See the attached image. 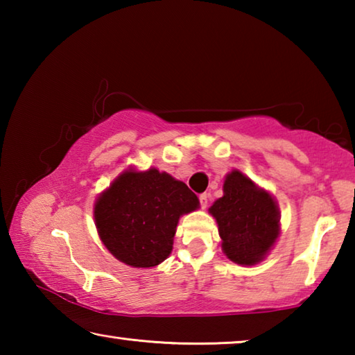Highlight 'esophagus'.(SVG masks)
<instances>
[{
  "mask_svg": "<svg viewBox=\"0 0 355 355\" xmlns=\"http://www.w3.org/2000/svg\"><path fill=\"white\" fill-rule=\"evenodd\" d=\"M199 200H200V207H202V208H207V207H208V200H209V196H208V194H200V197H199Z\"/></svg>",
  "mask_w": 355,
  "mask_h": 355,
  "instance_id": "esophagus-1",
  "label": "esophagus"
}]
</instances>
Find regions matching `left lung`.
Returning <instances> with one entry per match:
<instances>
[{"mask_svg":"<svg viewBox=\"0 0 355 355\" xmlns=\"http://www.w3.org/2000/svg\"><path fill=\"white\" fill-rule=\"evenodd\" d=\"M209 213L218 222L222 250L238 264L260 263L280 235L277 202L239 171L225 177L224 196Z\"/></svg>","mask_w":355,"mask_h":355,"instance_id":"obj_1","label":"left lung"}]
</instances>
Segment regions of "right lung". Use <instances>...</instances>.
Listing matches in <instances>:
<instances>
[{"label": "right lung", "instance_id": "right-lung-1", "mask_svg": "<svg viewBox=\"0 0 355 355\" xmlns=\"http://www.w3.org/2000/svg\"><path fill=\"white\" fill-rule=\"evenodd\" d=\"M183 182L158 169H128L95 202L94 218L106 249L128 266L153 268L172 252L180 216L199 208Z\"/></svg>", "mask_w": 355, "mask_h": 355}]
</instances>
